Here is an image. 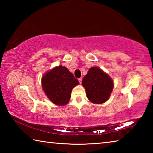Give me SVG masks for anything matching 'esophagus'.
Listing matches in <instances>:
<instances>
[{"label": "esophagus", "mask_w": 153, "mask_h": 153, "mask_svg": "<svg viewBox=\"0 0 153 153\" xmlns=\"http://www.w3.org/2000/svg\"><path fill=\"white\" fill-rule=\"evenodd\" d=\"M82 77H80V78L78 79V81H79V84H81V83H82Z\"/></svg>", "instance_id": "1"}]
</instances>
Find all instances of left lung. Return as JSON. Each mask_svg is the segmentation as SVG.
Instances as JSON below:
<instances>
[{
	"label": "left lung",
	"mask_w": 153,
	"mask_h": 153,
	"mask_svg": "<svg viewBox=\"0 0 153 153\" xmlns=\"http://www.w3.org/2000/svg\"><path fill=\"white\" fill-rule=\"evenodd\" d=\"M82 83L86 90L87 98L94 104H102L107 101L114 86L111 77L97 67L90 68Z\"/></svg>",
	"instance_id": "obj_1"
}]
</instances>
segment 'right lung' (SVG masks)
<instances>
[{
	"label": "right lung",
	"mask_w": 153,
	"mask_h": 153,
	"mask_svg": "<svg viewBox=\"0 0 153 153\" xmlns=\"http://www.w3.org/2000/svg\"><path fill=\"white\" fill-rule=\"evenodd\" d=\"M79 84L67 67L59 65L44 75L42 86L51 101L59 106L67 105L71 98V90Z\"/></svg>",
	"instance_id": "add662e5"
}]
</instances>
